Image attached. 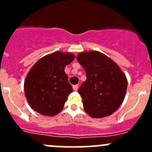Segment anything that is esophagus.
I'll return each mask as SVG.
<instances>
[{"label": "esophagus", "mask_w": 152, "mask_h": 152, "mask_svg": "<svg viewBox=\"0 0 152 152\" xmlns=\"http://www.w3.org/2000/svg\"><path fill=\"white\" fill-rule=\"evenodd\" d=\"M78 88H79V85H78L73 86V89L75 90V91H76V90H78Z\"/></svg>", "instance_id": "1"}]
</instances>
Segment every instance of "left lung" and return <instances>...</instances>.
Listing matches in <instances>:
<instances>
[{
    "label": "left lung",
    "instance_id": "1",
    "mask_svg": "<svg viewBox=\"0 0 152 152\" xmlns=\"http://www.w3.org/2000/svg\"><path fill=\"white\" fill-rule=\"evenodd\" d=\"M77 61L87 77L78 90L85 112L90 117L99 118L112 115L125 98L126 75L114 61L97 50L79 53Z\"/></svg>",
    "mask_w": 152,
    "mask_h": 152
}]
</instances>
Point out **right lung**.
<instances>
[{
    "mask_svg": "<svg viewBox=\"0 0 152 152\" xmlns=\"http://www.w3.org/2000/svg\"><path fill=\"white\" fill-rule=\"evenodd\" d=\"M68 52L56 51L39 59L30 69L24 82L29 105L42 115L54 116L63 109L73 92L65 67L74 59Z\"/></svg>",
    "mask_w": 152,
    "mask_h": 152,
    "instance_id": "obj_1",
    "label": "right lung"
}]
</instances>
